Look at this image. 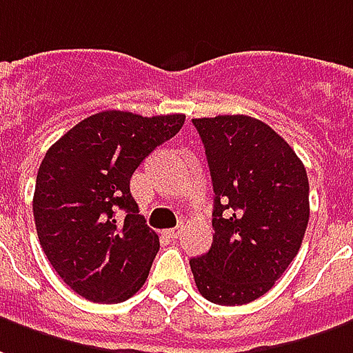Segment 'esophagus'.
<instances>
[{"mask_svg":"<svg viewBox=\"0 0 353 353\" xmlns=\"http://www.w3.org/2000/svg\"><path fill=\"white\" fill-rule=\"evenodd\" d=\"M181 234H183V228H181V226H176V228L166 230V236H168L170 239H177V237H181Z\"/></svg>","mask_w":353,"mask_h":353,"instance_id":"obj_1","label":"esophagus"}]
</instances>
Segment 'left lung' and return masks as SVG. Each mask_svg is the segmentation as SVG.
I'll use <instances>...</instances> for the list:
<instances>
[{"label":"left lung","instance_id":"8db88e82","mask_svg":"<svg viewBox=\"0 0 353 353\" xmlns=\"http://www.w3.org/2000/svg\"><path fill=\"white\" fill-rule=\"evenodd\" d=\"M213 181V243L190 260L198 292L245 305L281 279L309 224V177L270 125L249 116L192 119Z\"/></svg>","mask_w":353,"mask_h":353}]
</instances>
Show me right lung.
<instances>
[{
  "mask_svg": "<svg viewBox=\"0 0 353 353\" xmlns=\"http://www.w3.org/2000/svg\"><path fill=\"white\" fill-rule=\"evenodd\" d=\"M183 123V114L99 112L46 151L33 194L37 236L52 268L78 296L121 303L145 283L161 243L138 211L130 177Z\"/></svg>",
  "mask_w": 353,
  "mask_h": 353,
  "instance_id": "obj_1",
  "label": "right lung"
}]
</instances>
